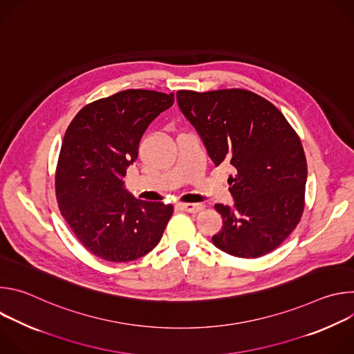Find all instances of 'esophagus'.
I'll use <instances>...</instances> for the list:
<instances>
[{"label":"esophagus","instance_id":"1","mask_svg":"<svg viewBox=\"0 0 354 354\" xmlns=\"http://www.w3.org/2000/svg\"><path fill=\"white\" fill-rule=\"evenodd\" d=\"M180 207L187 213H198L205 209L203 205H198V203H183L180 205Z\"/></svg>","mask_w":354,"mask_h":354}]
</instances>
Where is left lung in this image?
<instances>
[{
  "label": "left lung",
  "instance_id": "8db88e82",
  "mask_svg": "<svg viewBox=\"0 0 354 354\" xmlns=\"http://www.w3.org/2000/svg\"><path fill=\"white\" fill-rule=\"evenodd\" d=\"M178 105L218 167L230 162L234 207L216 205L223 228L213 243L236 258L274 250L304 212L307 160L301 140L265 97L239 88L178 91Z\"/></svg>",
  "mask_w": 354,
  "mask_h": 354
}]
</instances>
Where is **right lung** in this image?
<instances>
[{
    "label": "right lung",
    "mask_w": 354,
    "mask_h": 354,
    "mask_svg": "<svg viewBox=\"0 0 354 354\" xmlns=\"http://www.w3.org/2000/svg\"><path fill=\"white\" fill-rule=\"evenodd\" d=\"M174 93L127 89L84 106L70 123L56 169L62 216L91 254L130 262L160 242L172 205L144 201L123 186L138 156L140 140Z\"/></svg>",
    "instance_id": "obj_1"
}]
</instances>
